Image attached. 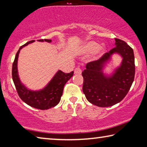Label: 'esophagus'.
Returning a JSON list of instances; mask_svg holds the SVG:
<instances>
[{"instance_id":"1","label":"esophagus","mask_w":147,"mask_h":147,"mask_svg":"<svg viewBox=\"0 0 147 147\" xmlns=\"http://www.w3.org/2000/svg\"><path fill=\"white\" fill-rule=\"evenodd\" d=\"M81 73H82V70H81L80 68L76 67L75 69H74V74H80Z\"/></svg>"}]
</instances>
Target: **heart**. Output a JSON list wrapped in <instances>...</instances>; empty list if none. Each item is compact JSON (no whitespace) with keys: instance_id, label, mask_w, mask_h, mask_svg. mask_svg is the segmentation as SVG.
I'll use <instances>...</instances> for the list:
<instances>
[{"instance_id":"obj_1","label":"heart","mask_w":147,"mask_h":147,"mask_svg":"<svg viewBox=\"0 0 147 147\" xmlns=\"http://www.w3.org/2000/svg\"><path fill=\"white\" fill-rule=\"evenodd\" d=\"M105 48L103 45L98 46V44L94 41H89L86 43L82 48V51L84 53H92L95 52L96 56H100L104 52Z\"/></svg>"}]
</instances>
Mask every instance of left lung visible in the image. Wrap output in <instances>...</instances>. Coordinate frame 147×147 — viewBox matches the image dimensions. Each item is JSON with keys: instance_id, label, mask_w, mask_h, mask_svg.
<instances>
[{"instance_id": "1", "label": "left lung", "mask_w": 147, "mask_h": 147, "mask_svg": "<svg viewBox=\"0 0 147 147\" xmlns=\"http://www.w3.org/2000/svg\"><path fill=\"white\" fill-rule=\"evenodd\" d=\"M115 47L96 61L87 63L82 72L83 93L89 102L98 107H109L117 104L127 94L135 76V59L133 49L126 42L115 39ZM113 53L123 58L121 65L111 76L103 69Z\"/></svg>"}]
</instances>
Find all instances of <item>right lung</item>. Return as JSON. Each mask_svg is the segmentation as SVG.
Returning a JSON list of instances; mask_svg holds the SVG:
<instances>
[{
    "label": "right lung",
    "mask_w": 147,
    "mask_h": 147,
    "mask_svg": "<svg viewBox=\"0 0 147 147\" xmlns=\"http://www.w3.org/2000/svg\"><path fill=\"white\" fill-rule=\"evenodd\" d=\"M38 41H46L51 43V39H39ZM34 40L27 42L20 47L16 54V58L12 66V78L16 86L19 97L23 102L32 108L42 109H48L56 106L60 101L63 94L65 84L73 76L74 72L65 73L59 70L49 83L43 89L39 91H32L24 86L20 80L18 70H17V60L19 52L22 48L34 42Z\"/></svg>",
    "instance_id": "obj_1"
}]
</instances>
